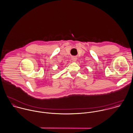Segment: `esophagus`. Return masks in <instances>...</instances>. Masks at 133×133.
Listing matches in <instances>:
<instances>
[{"label": "esophagus", "mask_w": 133, "mask_h": 133, "mask_svg": "<svg viewBox=\"0 0 133 133\" xmlns=\"http://www.w3.org/2000/svg\"><path fill=\"white\" fill-rule=\"evenodd\" d=\"M72 60L74 62H75L77 60V58L75 57H73L72 58Z\"/></svg>", "instance_id": "obj_1"}]
</instances>
